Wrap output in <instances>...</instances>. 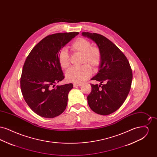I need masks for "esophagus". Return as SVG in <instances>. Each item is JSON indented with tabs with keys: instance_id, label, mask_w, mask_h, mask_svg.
<instances>
[{
	"instance_id": "esophagus-1",
	"label": "esophagus",
	"mask_w": 157,
	"mask_h": 157,
	"mask_svg": "<svg viewBox=\"0 0 157 157\" xmlns=\"http://www.w3.org/2000/svg\"><path fill=\"white\" fill-rule=\"evenodd\" d=\"M82 83H74V87H76V86H82Z\"/></svg>"
}]
</instances>
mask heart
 Listing matches in <instances>:
<instances>
[{
    "mask_svg": "<svg viewBox=\"0 0 157 157\" xmlns=\"http://www.w3.org/2000/svg\"><path fill=\"white\" fill-rule=\"evenodd\" d=\"M74 52L82 55L81 67H72L66 73V79L68 82L81 83L85 81L92 75V69L96 70L99 67L101 59L100 49L96 46H91L89 40L79 37L76 39L71 46ZM58 62L60 66L66 69L70 65V59L68 53L65 49H62L58 53Z\"/></svg>",
    "mask_w": 157,
    "mask_h": 157,
    "instance_id": "1",
    "label": "heart"
}]
</instances>
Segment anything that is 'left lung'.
<instances>
[{"label":"left lung","instance_id":"obj_1","mask_svg":"<svg viewBox=\"0 0 157 157\" xmlns=\"http://www.w3.org/2000/svg\"><path fill=\"white\" fill-rule=\"evenodd\" d=\"M82 35L97 45L102 56L99 70L91 78L100 84L90 85L92 90L87 97L88 103L98 114L109 115L120 108L129 92L132 80L131 68L125 55L106 37L90 32H82Z\"/></svg>","mask_w":157,"mask_h":157}]
</instances>
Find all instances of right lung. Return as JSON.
Returning <instances> with one entry per match:
<instances>
[{"mask_svg":"<svg viewBox=\"0 0 157 157\" xmlns=\"http://www.w3.org/2000/svg\"><path fill=\"white\" fill-rule=\"evenodd\" d=\"M78 32L48 35L31 51L25 62L21 88L25 101L38 115L53 118L60 115L67 106L68 94L73 84H55L64 79L58 62V53Z\"/></svg>","mask_w":157,"mask_h":157,"instance_id":"obj_1","label":"right lung"}]
</instances>
